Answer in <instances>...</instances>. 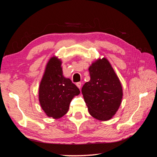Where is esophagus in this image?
I'll return each instance as SVG.
<instances>
[{
    "mask_svg": "<svg viewBox=\"0 0 157 157\" xmlns=\"http://www.w3.org/2000/svg\"><path fill=\"white\" fill-rule=\"evenodd\" d=\"M76 85H77V86L78 88H80V87H81L82 84H81V82H77V83H76Z\"/></svg>",
    "mask_w": 157,
    "mask_h": 157,
    "instance_id": "1",
    "label": "esophagus"
}]
</instances>
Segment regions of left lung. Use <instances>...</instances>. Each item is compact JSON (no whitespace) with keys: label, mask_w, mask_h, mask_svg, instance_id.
I'll return each instance as SVG.
<instances>
[{"label":"left lung","mask_w":157,"mask_h":157,"mask_svg":"<svg viewBox=\"0 0 157 157\" xmlns=\"http://www.w3.org/2000/svg\"><path fill=\"white\" fill-rule=\"evenodd\" d=\"M88 70L90 80L84 84L82 93L89 113L98 120H109L121 103L120 80L105 58L96 61Z\"/></svg>","instance_id":"obj_1"}]
</instances>
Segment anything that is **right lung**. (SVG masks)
Instances as JSON below:
<instances>
[{"instance_id": "right-lung-1", "label": "right lung", "mask_w": 157, "mask_h": 157, "mask_svg": "<svg viewBox=\"0 0 157 157\" xmlns=\"http://www.w3.org/2000/svg\"><path fill=\"white\" fill-rule=\"evenodd\" d=\"M61 61L52 58L46 65L39 86V101L49 117L59 118L67 113L70 103L79 89L69 78L63 77Z\"/></svg>"}]
</instances>
